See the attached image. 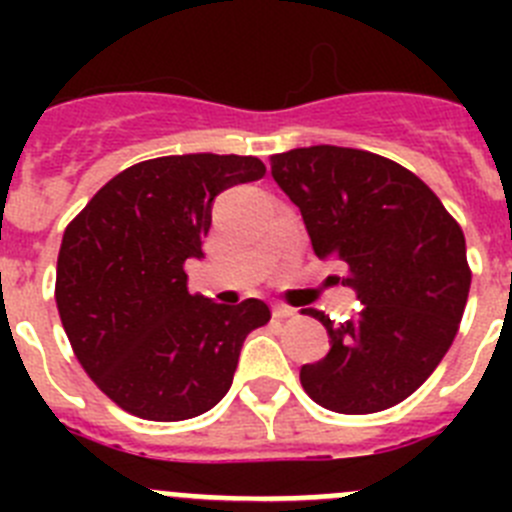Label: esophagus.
<instances>
[{
	"instance_id": "obj_1",
	"label": "esophagus",
	"mask_w": 512,
	"mask_h": 512,
	"mask_svg": "<svg viewBox=\"0 0 512 512\" xmlns=\"http://www.w3.org/2000/svg\"><path fill=\"white\" fill-rule=\"evenodd\" d=\"M271 315H274V318H292V315H295V307H289V305H274L271 307Z\"/></svg>"
}]
</instances>
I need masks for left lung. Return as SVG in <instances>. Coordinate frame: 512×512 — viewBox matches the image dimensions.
<instances>
[{"label": "left lung", "mask_w": 512, "mask_h": 512, "mask_svg": "<svg viewBox=\"0 0 512 512\" xmlns=\"http://www.w3.org/2000/svg\"><path fill=\"white\" fill-rule=\"evenodd\" d=\"M271 176L305 220L312 251L338 259L361 302L325 325L330 351L300 369L325 410L366 415L413 395L454 343L472 271L459 223L413 171L359 148L310 146L271 156Z\"/></svg>", "instance_id": "obj_1"}]
</instances>
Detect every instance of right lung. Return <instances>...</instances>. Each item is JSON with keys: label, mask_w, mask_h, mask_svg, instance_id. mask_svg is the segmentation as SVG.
Wrapping results in <instances>:
<instances>
[{"label": "right lung", "mask_w": 512, "mask_h": 512, "mask_svg": "<svg viewBox=\"0 0 512 512\" xmlns=\"http://www.w3.org/2000/svg\"><path fill=\"white\" fill-rule=\"evenodd\" d=\"M264 174L256 156L151 158L112 176L69 223L58 315L84 372L122 410L171 423L207 413L230 390L269 305L189 295L184 264L202 259L217 194Z\"/></svg>", "instance_id": "obj_1"}]
</instances>
